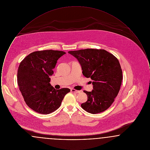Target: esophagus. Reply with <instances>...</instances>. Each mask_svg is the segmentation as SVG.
Masks as SVG:
<instances>
[{
  "label": "esophagus",
  "mask_w": 150,
  "mask_h": 150,
  "mask_svg": "<svg viewBox=\"0 0 150 150\" xmlns=\"http://www.w3.org/2000/svg\"><path fill=\"white\" fill-rule=\"evenodd\" d=\"M71 91L72 92H74V93H80V91H77V90L75 89H71Z\"/></svg>",
  "instance_id": "34e87169"
}]
</instances>
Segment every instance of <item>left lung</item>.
<instances>
[{"mask_svg": "<svg viewBox=\"0 0 150 150\" xmlns=\"http://www.w3.org/2000/svg\"><path fill=\"white\" fill-rule=\"evenodd\" d=\"M69 53L78 59L84 76L92 80L93 91H84L88 100L81 106L93 114L106 110L114 102L121 86L122 73L119 60L101 49L69 51Z\"/></svg>", "mask_w": 150, "mask_h": 150, "instance_id": "left-lung-1", "label": "left lung"}]
</instances>
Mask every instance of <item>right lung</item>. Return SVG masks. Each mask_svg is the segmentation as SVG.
Listing matches in <instances>:
<instances>
[{
  "instance_id": "add662e5",
  "label": "right lung",
  "mask_w": 150,
  "mask_h": 150,
  "mask_svg": "<svg viewBox=\"0 0 150 150\" xmlns=\"http://www.w3.org/2000/svg\"><path fill=\"white\" fill-rule=\"evenodd\" d=\"M64 51H35L25 57L17 71V84L26 104L36 112L48 114L60 107L69 88L55 89L50 76Z\"/></svg>"
}]
</instances>
